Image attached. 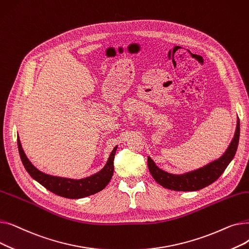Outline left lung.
I'll list each match as a JSON object with an SVG mask.
<instances>
[{
  "instance_id": "obj_1",
  "label": "left lung",
  "mask_w": 249,
  "mask_h": 249,
  "mask_svg": "<svg viewBox=\"0 0 249 249\" xmlns=\"http://www.w3.org/2000/svg\"><path fill=\"white\" fill-rule=\"evenodd\" d=\"M239 134L240 124L238 119L234 137L224 154L220 159L208 163L203 167L182 175H174L162 171L148 156L147 164L149 172L155 181L159 182L160 186L165 189L181 192L199 191L213 184L224 173L226 167L233 160L235 153H236L239 141Z\"/></svg>"
}]
</instances>
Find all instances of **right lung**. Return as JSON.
I'll use <instances>...</instances> for the list:
<instances>
[{"label":"right lung","mask_w":249,"mask_h":249,"mask_svg":"<svg viewBox=\"0 0 249 249\" xmlns=\"http://www.w3.org/2000/svg\"><path fill=\"white\" fill-rule=\"evenodd\" d=\"M17 143L22 163L27 173L48 191L57 196H60V197L68 199H81L88 197V196L94 195L106 188V186L109 184V181L112 178L114 173V159L117 146H115L112 150L106 165L99 173L85 178L73 179L50 176L38 171L27 159V156H26L22 148L19 136L17 137Z\"/></svg>","instance_id":"1"}]
</instances>
